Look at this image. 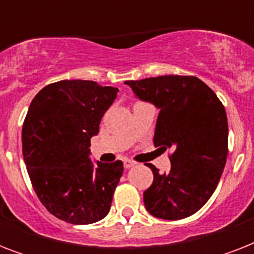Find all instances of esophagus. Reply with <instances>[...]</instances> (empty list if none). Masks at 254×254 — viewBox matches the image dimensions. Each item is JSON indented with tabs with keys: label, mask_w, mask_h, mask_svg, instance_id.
Returning <instances> with one entry per match:
<instances>
[{
	"label": "esophagus",
	"mask_w": 254,
	"mask_h": 254,
	"mask_svg": "<svg viewBox=\"0 0 254 254\" xmlns=\"http://www.w3.org/2000/svg\"><path fill=\"white\" fill-rule=\"evenodd\" d=\"M134 165L135 162H133L130 159H124V167H125V169H130V167H133Z\"/></svg>",
	"instance_id": "34e87169"
}]
</instances>
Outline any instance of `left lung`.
Returning <instances> with one entry per match:
<instances>
[{"label":"left lung","mask_w":254,"mask_h":254,"mask_svg":"<svg viewBox=\"0 0 254 254\" xmlns=\"http://www.w3.org/2000/svg\"><path fill=\"white\" fill-rule=\"evenodd\" d=\"M139 100L159 109L154 146L171 149V169L143 192L150 215L181 220L197 212L216 190L228 155V120L215 92L195 76L147 77L127 81Z\"/></svg>","instance_id":"left-lung-1"}]
</instances>
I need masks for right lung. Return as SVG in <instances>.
Returning <instances> with one entry per match:
<instances>
[{"label": "right lung", "instance_id": "right-lung-1", "mask_svg": "<svg viewBox=\"0 0 254 254\" xmlns=\"http://www.w3.org/2000/svg\"><path fill=\"white\" fill-rule=\"evenodd\" d=\"M117 92L92 80H61L30 104L22 127L23 159L37 196L61 220L92 224L111 209L124 165L93 163L89 146Z\"/></svg>", "mask_w": 254, "mask_h": 254}]
</instances>
